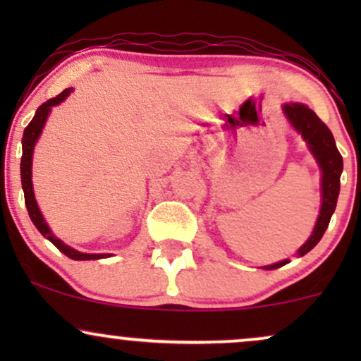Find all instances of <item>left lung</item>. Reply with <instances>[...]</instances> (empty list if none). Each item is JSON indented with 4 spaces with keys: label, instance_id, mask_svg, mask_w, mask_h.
Returning <instances> with one entry per match:
<instances>
[{
    "label": "left lung",
    "instance_id": "obj_1",
    "mask_svg": "<svg viewBox=\"0 0 361 361\" xmlns=\"http://www.w3.org/2000/svg\"><path fill=\"white\" fill-rule=\"evenodd\" d=\"M283 111L290 120V123L299 130V134H302V137L309 144V149L312 151V154L317 159L322 171L321 214L317 217L312 235H310L307 243L297 252L299 256H304L305 252H309L321 241L327 226H329L331 215H333L334 209H336L339 195V176H341L343 171V157L339 154L331 130L309 106L302 105V103H285ZM287 263L288 259L280 261V263L264 267V270H276V268L283 267Z\"/></svg>",
    "mask_w": 361,
    "mask_h": 361
}]
</instances>
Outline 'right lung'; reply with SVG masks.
I'll return each instance as SVG.
<instances>
[{
    "instance_id": "1",
    "label": "right lung",
    "mask_w": 361,
    "mask_h": 361,
    "mask_svg": "<svg viewBox=\"0 0 361 361\" xmlns=\"http://www.w3.org/2000/svg\"><path fill=\"white\" fill-rule=\"evenodd\" d=\"M71 91H73V88L64 90L62 93L57 94V97H54V98H51V100L42 103V105L37 109L32 122L28 123L27 128L23 130V139H22L23 154H22V163H20V171H22L25 205H27L28 215H30L32 222L35 224V227L39 229V233L42 234L44 238H47L49 241H51L54 246L57 247V250L64 252L68 258H71V259H100V258H105V256H109V255H86V252H80V251L73 250V247L66 246L61 239H57L56 235L51 233V229H49V226L44 221L42 214H40L39 207H37L34 186H32V156H34V146H35L37 139H39L40 132H42L44 123H45V120H47V115H49V111H51L52 106L59 105L61 102H64L66 97H68Z\"/></svg>"
}]
</instances>
